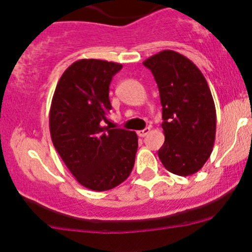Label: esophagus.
I'll list each match as a JSON object with an SVG mask.
<instances>
[{
    "label": "esophagus",
    "instance_id": "esophagus-1",
    "mask_svg": "<svg viewBox=\"0 0 252 252\" xmlns=\"http://www.w3.org/2000/svg\"><path fill=\"white\" fill-rule=\"evenodd\" d=\"M150 131H151V129H150V128H145V129H142V130H139L138 131V135L140 136V138H144V136H146L147 134L150 133Z\"/></svg>",
    "mask_w": 252,
    "mask_h": 252
}]
</instances>
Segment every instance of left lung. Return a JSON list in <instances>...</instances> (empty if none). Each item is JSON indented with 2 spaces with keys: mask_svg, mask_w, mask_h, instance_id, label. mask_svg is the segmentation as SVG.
Segmentation results:
<instances>
[{
  "mask_svg": "<svg viewBox=\"0 0 252 252\" xmlns=\"http://www.w3.org/2000/svg\"><path fill=\"white\" fill-rule=\"evenodd\" d=\"M142 64L154 74L161 97L164 144L159 159L173 174L196 173L211 156L216 138V107L207 81L189 58L172 50Z\"/></svg>",
  "mask_w": 252,
  "mask_h": 252,
  "instance_id": "1",
  "label": "left lung"
}]
</instances>
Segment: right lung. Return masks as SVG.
<instances>
[{"label": "right lung", "instance_id": "right-lung-1", "mask_svg": "<svg viewBox=\"0 0 252 252\" xmlns=\"http://www.w3.org/2000/svg\"><path fill=\"white\" fill-rule=\"evenodd\" d=\"M121 63L79 60L58 80L50 108L53 146L78 183L105 191L123 183L135 162V131L105 126L112 106L108 97Z\"/></svg>", "mask_w": 252, "mask_h": 252}]
</instances>
